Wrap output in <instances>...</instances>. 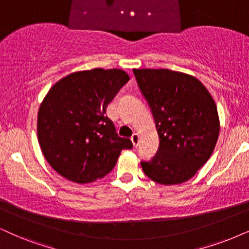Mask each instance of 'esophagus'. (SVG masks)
I'll list each match as a JSON object with an SVG mask.
<instances>
[{"instance_id":"1","label":"esophagus","mask_w":249,"mask_h":249,"mask_svg":"<svg viewBox=\"0 0 249 249\" xmlns=\"http://www.w3.org/2000/svg\"><path fill=\"white\" fill-rule=\"evenodd\" d=\"M131 141H132V143H133L134 147H138V144H139V141H140L139 134L134 133L133 135H132V137H131Z\"/></svg>"}]
</instances>
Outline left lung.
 <instances>
[{
    "label": "left lung",
    "instance_id": "1",
    "mask_svg": "<svg viewBox=\"0 0 249 249\" xmlns=\"http://www.w3.org/2000/svg\"><path fill=\"white\" fill-rule=\"evenodd\" d=\"M141 93L152 109L159 152L141 162L143 172L162 185L190 180L215 149L219 134L216 103L193 75L168 69H134Z\"/></svg>",
    "mask_w": 249,
    "mask_h": 249
}]
</instances>
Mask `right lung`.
<instances>
[{
    "instance_id": "right-lung-1",
    "label": "right lung",
    "mask_w": 249,
    "mask_h": 249,
    "mask_svg": "<svg viewBox=\"0 0 249 249\" xmlns=\"http://www.w3.org/2000/svg\"><path fill=\"white\" fill-rule=\"evenodd\" d=\"M130 77L119 69L78 71L49 89L37 112V140L57 174L78 184L103 178L132 141L118 137L107 107Z\"/></svg>"
}]
</instances>
